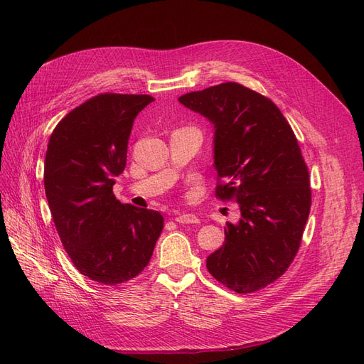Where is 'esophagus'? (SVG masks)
Masks as SVG:
<instances>
[{"instance_id":"esophagus-1","label":"esophagus","mask_w":364,"mask_h":364,"mask_svg":"<svg viewBox=\"0 0 364 364\" xmlns=\"http://www.w3.org/2000/svg\"><path fill=\"white\" fill-rule=\"evenodd\" d=\"M174 220L178 223H182V225H194V223H199V218H197V215L194 214H188V213H181L174 217Z\"/></svg>"}]
</instances>
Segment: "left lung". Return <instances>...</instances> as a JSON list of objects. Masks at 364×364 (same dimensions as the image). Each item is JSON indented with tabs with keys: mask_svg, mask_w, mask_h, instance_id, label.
Returning a JSON list of instances; mask_svg holds the SVG:
<instances>
[{
	"mask_svg": "<svg viewBox=\"0 0 364 364\" xmlns=\"http://www.w3.org/2000/svg\"><path fill=\"white\" fill-rule=\"evenodd\" d=\"M179 102L213 123L215 196L234 199L241 214L226 223L225 243L206 269L237 293L264 289L289 269L310 214V176L297 139L277 105L235 82Z\"/></svg>",
	"mask_w": 364,
	"mask_h": 364,
	"instance_id": "8db88e82",
	"label": "left lung"
}]
</instances>
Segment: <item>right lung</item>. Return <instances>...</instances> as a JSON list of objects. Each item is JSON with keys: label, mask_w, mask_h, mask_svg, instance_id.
Masks as SVG:
<instances>
[{"label": "right lung", "mask_w": 364, "mask_h": 364, "mask_svg": "<svg viewBox=\"0 0 364 364\" xmlns=\"http://www.w3.org/2000/svg\"><path fill=\"white\" fill-rule=\"evenodd\" d=\"M153 100L95 95L62 118L48 141L43 185L58 234L75 269L105 285L138 277L164 228L158 211L121 203L112 193L134 121Z\"/></svg>", "instance_id": "1"}]
</instances>
